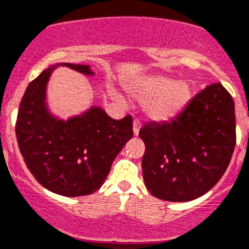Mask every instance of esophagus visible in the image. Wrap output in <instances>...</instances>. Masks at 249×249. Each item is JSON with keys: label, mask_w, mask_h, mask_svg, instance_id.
<instances>
[{"label": "esophagus", "mask_w": 249, "mask_h": 249, "mask_svg": "<svg viewBox=\"0 0 249 249\" xmlns=\"http://www.w3.org/2000/svg\"><path fill=\"white\" fill-rule=\"evenodd\" d=\"M140 127H141V123L139 122L138 119L134 120V123H133V131H134V135H135V136L139 135V131H140Z\"/></svg>", "instance_id": "34e87169"}]
</instances>
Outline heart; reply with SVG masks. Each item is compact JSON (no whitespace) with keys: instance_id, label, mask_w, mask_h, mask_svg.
<instances>
[{"instance_id":"heart-1","label":"heart","mask_w":249,"mask_h":249,"mask_svg":"<svg viewBox=\"0 0 249 249\" xmlns=\"http://www.w3.org/2000/svg\"><path fill=\"white\" fill-rule=\"evenodd\" d=\"M127 89L140 102L152 120L171 119L183 110L194 97V88L186 80L174 79L167 75H152L139 79Z\"/></svg>"}]
</instances>
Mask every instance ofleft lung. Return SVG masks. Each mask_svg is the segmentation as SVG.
Instances as JSON below:
<instances>
[{
    "label": "left lung",
    "instance_id": "1",
    "mask_svg": "<svg viewBox=\"0 0 249 249\" xmlns=\"http://www.w3.org/2000/svg\"><path fill=\"white\" fill-rule=\"evenodd\" d=\"M142 176L152 196L185 202L216 185L236 146L234 102L221 83L206 87L170 122L147 123Z\"/></svg>",
    "mask_w": 249,
    "mask_h": 249
}]
</instances>
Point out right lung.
<instances>
[{"label": "right lung", "mask_w": 249, "mask_h": 249, "mask_svg": "<svg viewBox=\"0 0 249 249\" xmlns=\"http://www.w3.org/2000/svg\"><path fill=\"white\" fill-rule=\"evenodd\" d=\"M58 66L94 74L83 64L44 69L24 91L16 136L26 166L43 187L62 196H86L102 187L114 159L133 138V118L114 120L100 107L68 120L53 116L47 108L46 90Z\"/></svg>", "instance_id": "right-lung-1"}]
</instances>
